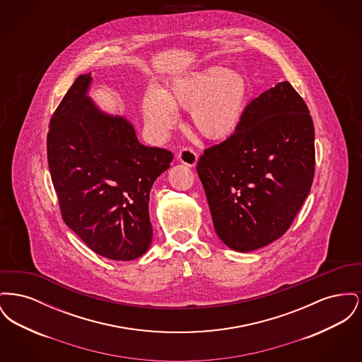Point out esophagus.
Segmentation results:
<instances>
[{
    "mask_svg": "<svg viewBox=\"0 0 362 362\" xmlns=\"http://www.w3.org/2000/svg\"><path fill=\"white\" fill-rule=\"evenodd\" d=\"M177 158L182 164H186L187 167H194L198 161V155L189 149V148H183L179 153H177Z\"/></svg>",
    "mask_w": 362,
    "mask_h": 362,
    "instance_id": "obj_1",
    "label": "esophagus"
}]
</instances>
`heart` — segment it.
Segmentation results:
<instances>
[{"label": "heart", "mask_w": 362, "mask_h": 362, "mask_svg": "<svg viewBox=\"0 0 362 362\" xmlns=\"http://www.w3.org/2000/svg\"><path fill=\"white\" fill-rule=\"evenodd\" d=\"M250 98L247 78L236 70L211 66L176 77L168 88H149L142 115L156 141L163 142L179 121L176 110H189L195 132L210 141L230 137L239 127Z\"/></svg>", "instance_id": "heart-1"}]
</instances>
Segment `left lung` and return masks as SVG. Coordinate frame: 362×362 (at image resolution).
<instances>
[{"label":"left lung","mask_w":362,"mask_h":362,"mask_svg":"<svg viewBox=\"0 0 362 362\" xmlns=\"http://www.w3.org/2000/svg\"><path fill=\"white\" fill-rule=\"evenodd\" d=\"M217 236L238 252L279 239L310 194L315 129L310 110L288 81L251 100L240 127L199 157Z\"/></svg>","instance_id":"obj_1"}]
</instances>
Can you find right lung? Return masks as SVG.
I'll return each instance as SVG.
<instances>
[{"label": "right lung", "mask_w": 362, "mask_h": 362, "mask_svg": "<svg viewBox=\"0 0 362 362\" xmlns=\"http://www.w3.org/2000/svg\"><path fill=\"white\" fill-rule=\"evenodd\" d=\"M90 84V73L78 76L52 115V185L65 224L92 251L133 260L151 247L149 194L173 155L142 145L132 122L89 98Z\"/></svg>", "instance_id": "add662e5"}]
</instances>
